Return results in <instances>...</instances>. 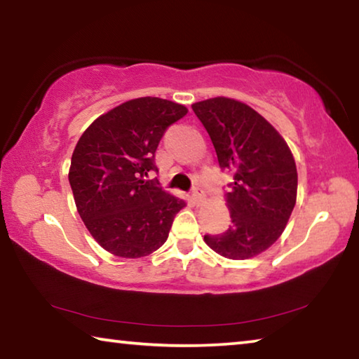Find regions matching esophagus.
Instances as JSON below:
<instances>
[{
  "label": "esophagus",
  "instance_id": "esophagus-1",
  "mask_svg": "<svg viewBox=\"0 0 359 359\" xmlns=\"http://www.w3.org/2000/svg\"><path fill=\"white\" fill-rule=\"evenodd\" d=\"M191 198H193V201L196 203V204H201V203L204 201L205 194H204L203 190H199V188H196V190H194V191L191 193Z\"/></svg>",
  "mask_w": 359,
  "mask_h": 359
}]
</instances>
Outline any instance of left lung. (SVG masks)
I'll return each mask as SVG.
<instances>
[{
  "label": "left lung",
  "instance_id": "1",
  "mask_svg": "<svg viewBox=\"0 0 359 359\" xmlns=\"http://www.w3.org/2000/svg\"><path fill=\"white\" fill-rule=\"evenodd\" d=\"M214 144L218 165L233 172L226 204L229 228L204 236L212 250L229 259H248L280 238L296 204L293 154L278 131L244 102L210 98L191 106Z\"/></svg>",
  "mask_w": 359,
  "mask_h": 359
}]
</instances>
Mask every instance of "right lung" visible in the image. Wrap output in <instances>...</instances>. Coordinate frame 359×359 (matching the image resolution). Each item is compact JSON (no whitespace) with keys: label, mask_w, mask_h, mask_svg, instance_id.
Wrapping results in <instances>:
<instances>
[{"label":"right lung","mask_w":359,"mask_h":359,"mask_svg":"<svg viewBox=\"0 0 359 359\" xmlns=\"http://www.w3.org/2000/svg\"><path fill=\"white\" fill-rule=\"evenodd\" d=\"M188 109L161 98L130 100L96 118L79 139L69 184L79 215L98 244L115 257L141 258L165 244L185 201L163 190L155 151Z\"/></svg>","instance_id":"right-lung-1"}]
</instances>
